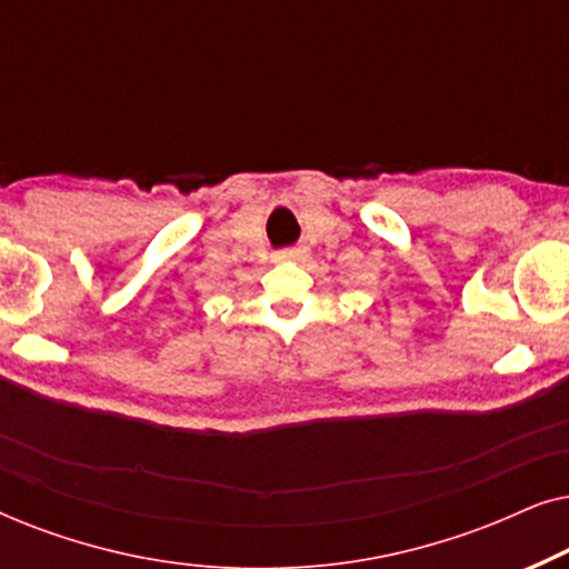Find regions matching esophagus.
I'll list each match as a JSON object with an SVG mask.
<instances>
[{
	"mask_svg": "<svg viewBox=\"0 0 569 569\" xmlns=\"http://www.w3.org/2000/svg\"><path fill=\"white\" fill-rule=\"evenodd\" d=\"M306 256V251L302 248H284V251H277L274 253V261H298Z\"/></svg>",
	"mask_w": 569,
	"mask_h": 569,
	"instance_id": "1",
	"label": "esophagus"
}]
</instances>
